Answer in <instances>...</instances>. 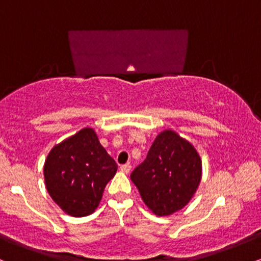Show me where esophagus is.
I'll return each instance as SVG.
<instances>
[{
	"mask_svg": "<svg viewBox=\"0 0 261 261\" xmlns=\"http://www.w3.org/2000/svg\"><path fill=\"white\" fill-rule=\"evenodd\" d=\"M120 170L122 173H125V174H128V173H130V170H131V166L128 163L124 164V166L120 167Z\"/></svg>",
	"mask_w": 261,
	"mask_h": 261,
	"instance_id": "obj_1",
	"label": "esophagus"
}]
</instances>
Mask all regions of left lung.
<instances>
[{"label":"left lung","mask_w":261,"mask_h":261,"mask_svg":"<svg viewBox=\"0 0 261 261\" xmlns=\"http://www.w3.org/2000/svg\"><path fill=\"white\" fill-rule=\"evenodd\" d=\"M202 176V162L191 142L175 131L155 137L146 160L131 173L141 199L155 216H170L195 195Z\"/></svg>","instance_id":"obj_1"}]
</instances>
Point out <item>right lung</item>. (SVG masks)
Instances as JSON below:
<instances>
[{
	"mask_svg": "<svg viewBox=\"0 0 261 261\" xmlns=\"http://www.w3.org/2000/svg\"><path fill=\"white\" fill-rule=\"evenodd\" d=\"M118 164L100 145L92 127H85L55 145L44 163L47 193L65 214L85 217L99 206L104 189Z\"/></svg>",
	"mask_w": 261,
	"mask_h": 261,
	"instance_id": "right-lung-1",
	"label": "right lung"
}]
</instances>
